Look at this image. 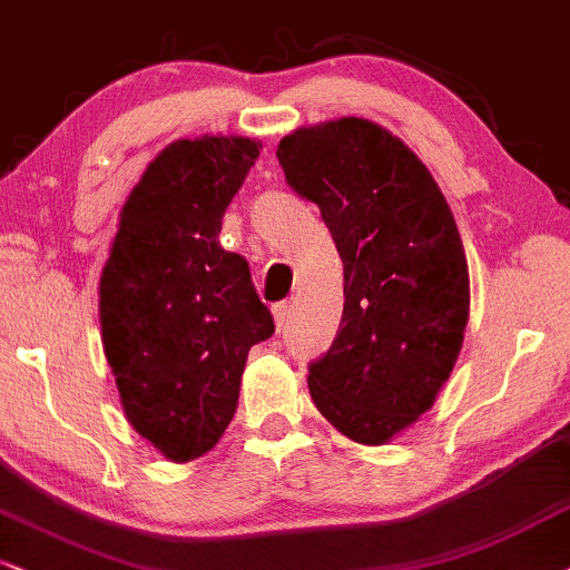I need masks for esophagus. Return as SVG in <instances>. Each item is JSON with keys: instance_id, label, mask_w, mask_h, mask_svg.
Wrapping results in <instances>:
<instances>
[{"instance_id": "esophagus-1", "label": "esophagus", "mask_w": 570, "mask_h": 570, "mask_svg": "<svg viewBox=\"0 0 570 570\" xmlns=\"http://www.w3.org/2000/svg\"><path fill=\"white\" fill-rule=\"evenodd\" d=\"M289 315H292V302H276V305H273V318H276L278 331L289 323Z\"/></svg>"}]
</instances>
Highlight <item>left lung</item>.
Here are the masks:
<instances>
[{
	"label": "left lung",
	"mask_w": 570,
	"mask_h": 570,
	"mask_svg": "<svg viewBox=\"0 0 570 570\" xmlns=\"http://www.w3.org/2000/svg\"><path fill=\"white\" fill-rule=\"evenodd\" d=\"M286 184L315 202L344 263V313L309 397L360 444H386L434 405L463 347L465 249L426 165L363 118L297 128L278 144Z\"/></svg>",
	"instance_id": "left-lung-1"
}]
</instances>
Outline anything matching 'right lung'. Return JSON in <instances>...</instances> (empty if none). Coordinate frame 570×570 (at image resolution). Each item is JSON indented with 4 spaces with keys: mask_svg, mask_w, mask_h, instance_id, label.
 Segmentation results:
<instances>
[{
    "mask_svg": "<svg viewBox=\"0 0 570 570\" xmlns=\"http://www.w3.org/2000/svg\"><path fill=\"white\" fill-rule=\"evenodd\" d=\"M261 155L244 136L178 139L120 210L99 323L128 423L173 463L213 450L239 402L249 347L273 315L249 265L220 247L223 213Z\"/></svg>",
    "mask_w": 570,
    "mask_h": 570,
    "instance_id": "right-lung-1",
    "label": "right lung"
}]
</instances>
